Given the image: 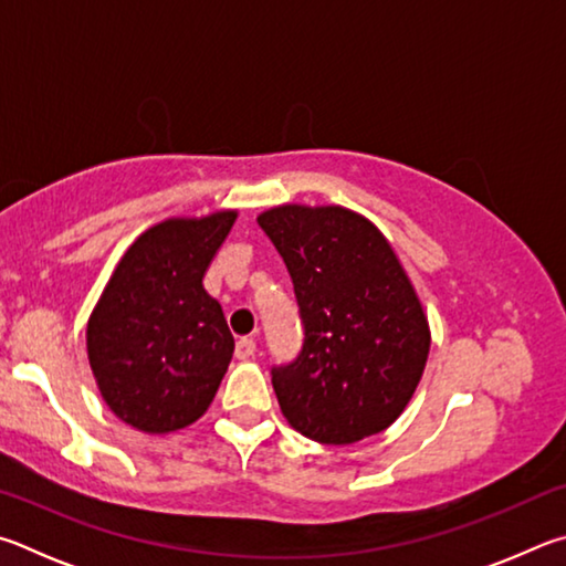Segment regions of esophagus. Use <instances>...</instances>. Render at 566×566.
Returning <instances> with one entry per match:
<instances>
[{
	"mask_svg": "<svg viewBox=\"0 0 566 566\" xmlns=\"http://www.w3.org/2000/svg\"><path fill=\"white\" fill-rule=\"evenodd\" d=\"M253 353H255V340L253 338H241L235 343V358L238 360L253 358Z\"/></svg>",
	"mask_w": 566,
	"mask_h": 566,
	"instance_id": "obj_1",
	"label": "esophagus"
}]
</instances>
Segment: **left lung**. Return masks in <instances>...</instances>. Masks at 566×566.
Instances as JSON below:
<instances>
[{"label": "left lung", "mask_w": 566, "mask_h": 566, "mask_svg": "<svg viewBox=\"0 0 566 566\" xmlns=\"http://www.w3.org/2000/svg\"><path fill=\"white\" fill-rule=\"evenodd\" d=\"M258 226L289 268L303 323L298 358L271 370L285 420L323 444L390 428L422 378L430 328L388 238L340 206L285 203Z\"/></svg>", "instance_id": "1"}]
</instances>
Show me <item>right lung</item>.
<instances>
[{
    "mask_svg": "<svg viewBox=\"0 0 566 566\" xmlns=\"http://www.w3.org/2000/svg\"><path fill=\"white\" fill-rule=\"evenodd\" d=\"M235 211L168 218L118 261L86 325L88 365L118 420L148 434L196 422L233 358V335L203 275Z\"/></svg>",
    "mask_w": 566,
    "mask_h": 566,
    "instance_id": "right-lung-1",
    "label": "right lung"
}]
</instances>
